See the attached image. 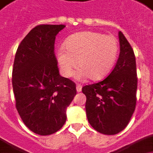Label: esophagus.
Returning a JSON list of instances; mask_svg holds the SVG:
<instances>
[{"label": "esophagus", "instance_id": "obj_1", "mask_svg": "<svg viewBox=\"0 0 153 153\" xmlns=\"http://www.w3.org/2000/svg\"><path fill=\"white\" fill-rule=\"evenodd\" d=\"M82 85H80V84H77V85H76V91H77L78 92L82 91Z\"/></svg>", "mask_w": 153, "mask_h": 153}]
</instances>
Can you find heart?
<instances>
[{"mask_svg": "<svg viewBox=\"0 0 153 153\" xmlns=\"http://www.w3.org/2000/svg\"><path fill=\"white\" fill-rule=\"evenodd\" d=\"M118 51V41L114 36L82 31L71 36L65 42L64 50L57 51V62L66 77L72 75L77 63L80 69L76 72V78L82 80L88 76L92 81H98L112 69Z\"/></svg>", "mask_w": 153, "mask_h": 153, "instance_id": "obj_1", "label": "heart"}]
</instances>
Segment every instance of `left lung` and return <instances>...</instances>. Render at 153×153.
<instances>
[{
    "mask_svg": "<svg viewBox=\"0 0 153 153\" xmlns=\"http://www.w3.org/2000/svg\"><path fill=\"white\" fill-rule=\"evenodd\" d=\"M120 54L110 75L97 83L82 87L87 97L88 122L96 131L115 135L127 127L137 103V76L134 51L119 31Z\"/></svg>",
    "mask_w": 153,
    "mask_h": 153,
    "instance_id": "obj_1",
    "label": "left lung"
}]
</instances>
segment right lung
Here are the masks:
<instances>
[{
    "label": "right lung",
    "instance_id": "obj_1",
    "mask_svg": "<svg viewBox=\"0 0 153 153\" xmlns=\"http://www.w3.org/2000/svg\"><path fill=\"white\" fill-rule=\"evenodd\" d=\"M66 26L38 25L18 46L12 69L16 107L24 124L36 134L60 130L66 108L76 94V84L59 74L56 36Z\"/></svg>",
    "mask_w": 153,
    "mask_h": 153
}]
</instances>
